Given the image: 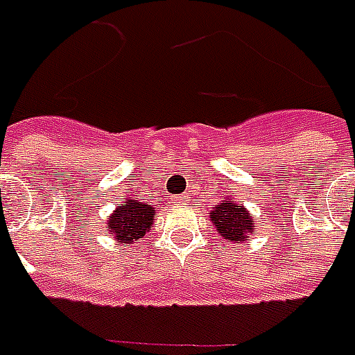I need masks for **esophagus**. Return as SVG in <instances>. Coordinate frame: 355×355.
<instances>
[{
	"mask_svg": "<svg viewBox=\"0 0 355 355\" xmlns=\"http://www.w3.org/2000/svg\"><path fill=\"white\" fill-rule=\"evenodd\" d=\"M177 201H178V203H184L186 199L184 198H177Z\"/></svg>",
	"mask_w": 355,
	"mask_h": 355,
	"instance_id": "obj_1",
	"label": "esophagus"
}]
</instances>
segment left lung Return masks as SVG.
<instances>
[{
    "label": "left lung",
    "mask_w": 355,
    "mask_h": 355,
    "mask_svg": "<svg viewBox=\"0 0 355 355\" xmlns=\"http://www.w3.org/2000/svg\"><path fill=\"white\" fill-rule=\"evenodd\" d=\"M211 220L212 224L216 225L218 233L222 237L230 239L231 243L246 241L256 227L248 211H244L243 207L239 209L233 201L216 205V209L211 211Z\"/></svg>",
    "instance_id": "left-lung-1"
}]
</instances>
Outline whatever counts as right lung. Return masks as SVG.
Returning <instances> with one entry per match:
<instances>
[{"mask_svg":"<svg viewBox=\"0 0 355 355\" xmlns=\"http://www.w3.org/2000/svg\"><path fill=\"white\" fill-rule=\"evenodd\" d=\"M152 220L154 209L150 205L141 203L137 199H125L109 218V235L120 243L130 244L146 235V231L152 227Z\"/></svg>","mask_w":355,"mask_h":355,"instance_id":"obj_1","label":"right lung"}]
</instances>
